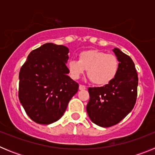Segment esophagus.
I'll return each instance as SVG.
<instances>
[{
    "label": "esophagus",
    "mask_w": 155,
    "mask_h": 155,
    "mask_svg": "<svg viewBox=\"0 0 155 155\" xmlns=\"http://www.w3.org/2000/svg\"><path fill=\"white\" fill-rule=\"evenodd\" d=\"M86 89V87L84 85H82V84H80L79 85V90H84Z\"/></svg>",
    "instance_id": "obj_1"
}]
</instances>
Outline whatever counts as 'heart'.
Wrapping results in <instances>:
<instances>
[{
    "mask_svg": "<svg viewBox=\"0 0 155 155\" xmlns=\"http://www.w3.org/2000/svg\"><path fill=\"white\" fill-rule=\"evenodd\" d=\"M120 63L113 54H108L98 50H87L78 54V61L72 60L68 63L71 77L78 79L87 70V75L94 84L105 85L116 78Z\"/></svg>",
    "mask_w": 155,
    "mask_h": 155,
    "instance_id": "b5f03b06",
    "label": "heart"
}]
</instances>
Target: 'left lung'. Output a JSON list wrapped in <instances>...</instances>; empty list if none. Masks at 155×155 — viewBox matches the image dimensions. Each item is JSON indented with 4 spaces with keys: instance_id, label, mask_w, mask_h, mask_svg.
<instances>
[{
    "instance_id": "left-lung-1",
    "label": "left lung",
    "mask_w": 155,
    "mask_h": 155,
    "mask_svg": "<svg viewBox=\"0 0 155 155\" xmlns=\"http://www.w3.org/2000/svg\"><path fill=\"white\" fill-rule=\"evenodd\" d=\"M120 62L116 78L103 87H89L87 113L94 124L114 126L130 113L137 96L138 77L134 61L118 48L113 50Z\"/></svg>"
}]
</instances>
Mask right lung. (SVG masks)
Listing matches in <instances>:
<instances>
[{
	"mask_svg": "<svg viewBox=\"0 0 155 155\" xmlns=\"http://www.w3.org/2000/svg\"><path fill=\"white\" fill-rule=\"evenodd\" d=\"M68 53L67 46L48 42L32 50L21 68L19 101L37 124L60 120L78 92V84L68 75Z\"/></svg>",
	"mask_w": 155,
	"mask_h": 155,
	"instance_id": "1",
	"label": "right lung"
}]
</instances>
